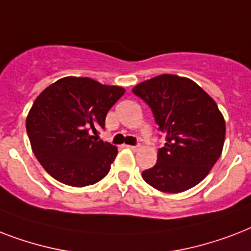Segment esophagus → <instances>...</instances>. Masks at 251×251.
I'll list each match as a JSON object with an SVG mask.
<instances>
[{"mask_svg":"<svg viewBox=\"0 0 251 251\" xmlns=\"http://www.w3.org/2000/svg\"><path fill=\"white\" fill-rule=\"evenodd\" d=\"M126 147L131 150V151H137V150L139 149V146H126Z\"/></svg>","mask_w":251,"mask_h":251,"instance_id":"34e87169","label":"esophagus"}]
</instances>
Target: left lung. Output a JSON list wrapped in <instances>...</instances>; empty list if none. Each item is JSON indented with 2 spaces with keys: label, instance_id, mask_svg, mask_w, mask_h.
<instances>
[{
  "label": "left lung",
  "instance_id": "1",
  "mask_svg": "<svg viewBox=\"0 0 251 251\" xmlns=\"http://www.w3.org/2000/svg\"><path fill=\"white\" fill-rule=\"evenodd\" d=\"M133 92L149 104L167 141L143 179L163 193L198 185L220 157L226 139V121L214 99L189 78L172 74L145 80Z\"/></svg>",
  "mask_w": 251,
  "mask_h": 251
}]
</instances>
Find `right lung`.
<instances>
[{"label":"right lung","mask_w":251,"mask_h":251,"mask_svg":"<svg viewBox=\"0 0 251 251\" xmlns=\"http://www.w3.org/2000/svg\"><path fill=\"white\" fill-rule=\"evenodd\" d=\"M124 94L122 87L66 76L37 96L25 129L35 156L53 178L83 187L108 175L117 147L91 133L104 129L108 110Z\"/></svg>","instance_id":"right-lung-1"}]
</instances>
